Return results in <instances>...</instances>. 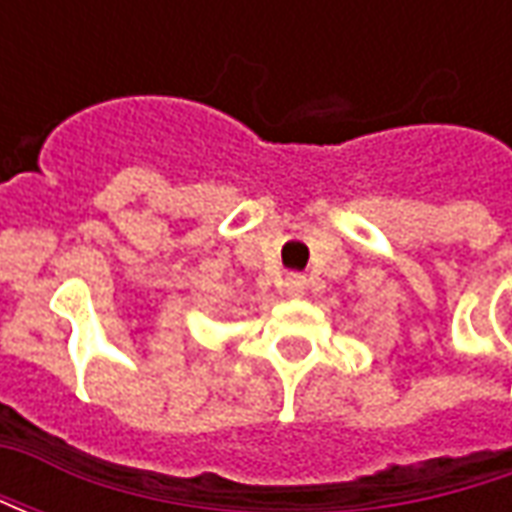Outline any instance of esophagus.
Returning a JSON list of instances; mask_svg holds the SVG:
<instances>
[{
	"label": "esophagus",
	"instance_id": "obj_1",
	"mask_svg": "<svg viewBox=\"0 0 512 512\" xmlns=\"http://www.w3.org/2000/svg\"><path fill=\"white\" fill-rule=\"evenodd\" d=\"M282 290L288 293L290 299H301L304 290H307V279L301 277V274H290V277H285V282H282Z\"/></svg>",
	"mask_w": 512,
	"mask_h": 512
}]
</instances>
